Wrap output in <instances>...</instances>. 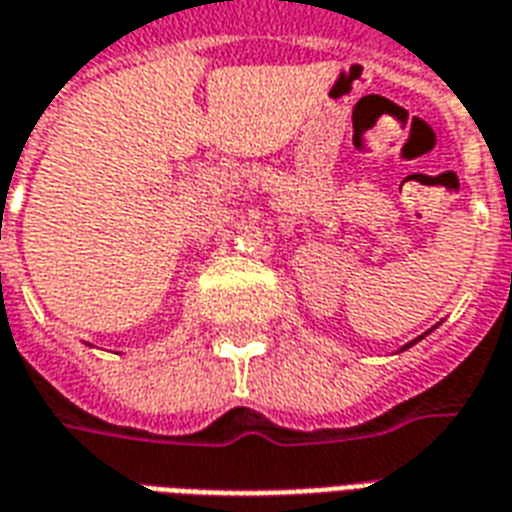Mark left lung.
<instances>
[{
  "instance_id": "obj_1",
  "label": "left lung",
  "mask_w": 512,
  "mask_h": 512,
  "mask_svg": "<svg viewBox=\"0 0 512 512\" xmlns=\"http://www.w3.org/2000/svg\"><path fill=\"white\" fill-rule=\"evenodd\" d=\"M423 336H426V333H423ZM423 336H420V339H423ZM415 342H418V339H415ZM415 342H410V344H404V350H407V347H412V344Z\"/></svg>"
}]
</instances>
